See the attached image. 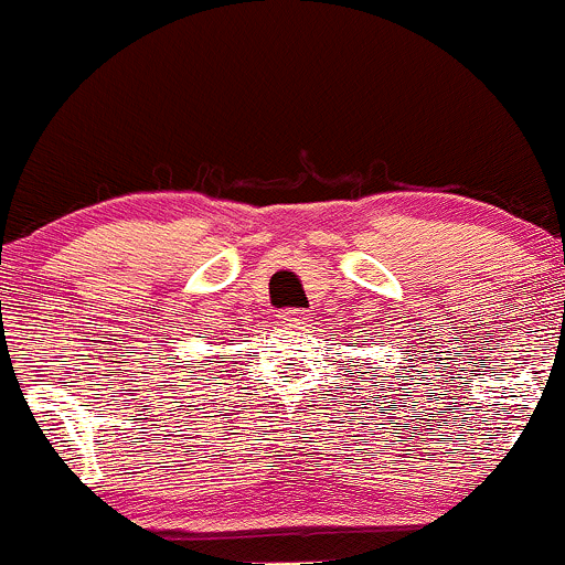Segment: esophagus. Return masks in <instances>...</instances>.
<instances>
[{
  "label": "esophagus",
  "instance_id": "esophagus-1",
  "mask_svg": "<svg viewBox=\"0 0 565 565\" xmlns=\"http://www.w3.org/2000/svg\"><path fill=\"white\" fill-rule=\"evenodd\" d=\"M282 323H305L307 321V310H299V307H290V310L280 312Z\"/></svg>",
  "mask_w": 565,
  "mask_h": 565
}]
</instances>
